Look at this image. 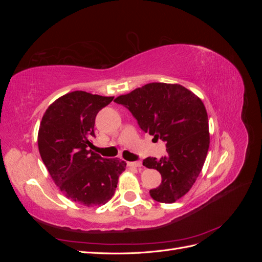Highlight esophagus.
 <instances>
[{
    "mask_svg": "<svg viewBox=\"0 0 262 262\" xmlns=\"http://www.w3.org/2000/svg\"><path fill=\"white\" fill-rule=\"evenodd\" d=\"M128 165L130 166V167H134V168H141L142 167V163L140 161H137V162H129Z\"/></svg>",
    "mask_w": 262,
    "mask_h": 262,
    "instance_id": "esophagus-1",
    "label": "esophagus"
}]
</instances>
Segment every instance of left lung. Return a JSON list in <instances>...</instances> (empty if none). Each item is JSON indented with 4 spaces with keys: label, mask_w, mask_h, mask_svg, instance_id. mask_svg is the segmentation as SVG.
I'll return each instance as SVG.
<instances>
[{
    "label": "left lung",
    "mask_w": 262,
    "mask_h": 262,
    "mask_svg": "<svg viewBox=\"0 0 262 262\" xmlns=\"http://www.w3.org/2000/svg\"><path fill=\"white\" fill-rule=\"evenodd\" d=\"M114 101L129 109L145 133L166 143V156L143 161L162 175L150 196L162 203L180 199L195 182L209 150V120L201 99L179 84L149 83Z\"/></svg>",
    "instance_id": "8db88e82"
}]
</instances>
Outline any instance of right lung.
<instances>
[{"instance_id": "obj_1", "label": "right lung", "mask_w": 262, "mask_h": 262, "mask_svg": "<svg viewBox=\"0 0 262 262\" xmlns=\"http://www.w3.org/2000/svg\"><path fill=\"white\" fill-rule=\"evenodd\" d=\"M114 97L83 91L69 93L48 107L38 132V147L54 184L68 199L97 207L112 199L125 162L91 149L99 110Z\"/></svg>"}]
</instances>
